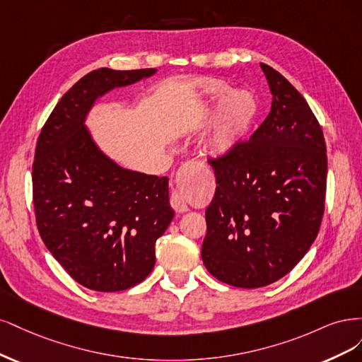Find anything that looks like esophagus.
I'll return each instance as SVG.
<instances>
[{"label":"esophagus","mask_w":362,"mask_h":362,"mask_svg":"<svg viewBox=\"0 0 362 362\" xmlns=\"http://www.w3.org/2000/svg\"><path fill=\"white\" fill-rule=\"evenodd\" d=\"M198 164L197 160H189V162H185V164L179 168L177 171V176H176V183L179 186H182L186 180V177H188V174L195 168V165ZM170 204L171 207L176 211L177 214H185L188 212V203H186V198L183 195V192L180 189H174L171 192V197H170Z\"/></svg>","instance_id":"34e87169"}]
</instances>
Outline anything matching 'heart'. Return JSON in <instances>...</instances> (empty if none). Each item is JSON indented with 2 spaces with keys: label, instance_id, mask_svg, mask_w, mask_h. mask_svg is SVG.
<instances>
[{
  "label": "heart",
  "instance_id": "b5f03b06",
  "mask_svg": "<svg viewBox=\"0 0 362 362\" xmlns=\"http://www.w3.org/2000/svg\"><path fill=\"white\" fill-rule=\"evenodd\" d=\"M206 115L218 111L211 147L215 153H228L236 148L255 122L259 105L247 90L230 93V87L219 79H203L198 83Z\"/></svg>",
  "mask_w": 362,
  "mask_h": 362
}]
</instances>
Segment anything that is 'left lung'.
I'll list each match as a JSON object with an SVG mask.
<instances>
[{
  "instance_id": "1",
  "label": "left lung",
  "mask_w": 362,
  "mask_h": 362,
  "mask_svg": "<svg viewBox=\"0 0 362 362\" xmlns=\"http://www.w3.org/2000/svg\"><path fill=\"white\" fill-rule=\"evenodd\" d=\"M272 107L250 139L209 159L216 177L202 248L219 281L257 288L304 257L325 212L328 158L322 126L304 96L260 63Z\"/></svg>"
}]
</instances>
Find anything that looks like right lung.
I'll use <instances>...</instances> for the list:
<instances>
[{
	"instance_id": "obj_1",
	"label": "right lung",
	"mask_w": 362,
	"mask_h": 362,
	"mask_svg": "<svg viewBox=\"0 0 362 362\" xmlns=\"http://www.w3.org/2000/svg\"><path fill=\"white\" fill-rule=\"evenodd\" d=\"M156 69L102 67L81 78L37 138L33 204L46 248L76 283L96 291L131 288L155 266V245L174 216L168 177L124 170L93 143L84 120L95 100Z\"/></svg>"
}]
</instances>
